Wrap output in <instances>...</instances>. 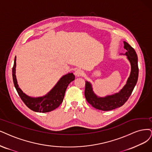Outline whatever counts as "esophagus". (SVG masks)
I'll list each match as a JSON object with an SVG mask.
<instances>
[{"instance_id": "esophagus-1", "label": "esophagus", "mask_w": 152, "mask_h": 152, "mask_svg": "<svg viewBox=\"0 0 152 152\" xmlns=\"http://www.w3.org/2000/svg\"><path fill=\"white\" fill-rule=\"evenodd\" d=\"M75 74L76 76L79 77V76H81L83 75V71L82 70H81L80 69H77L75 72Z\"/></svg>"}]
</instances>
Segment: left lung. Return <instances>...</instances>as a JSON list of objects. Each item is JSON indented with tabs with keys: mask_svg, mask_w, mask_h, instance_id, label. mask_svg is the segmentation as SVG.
<instances>
[{
	"mask_svg": "<svg viewBox=\"0 0 152 152\" xmlns=\"http://www.w3.org/2000/svg\"><path fill=\"white\" fill-rule=\"evenodd\" d=\"M124 48L126 50L125 54L127 59L131 65V72L125 85L115 94L107 95L104 97L98 96L93 91L91 83L86 81L85 95L87 102L96 109L102 111H110L119 108L125 103L130 96L135 86L138 77V57L134 49L128 42L124 41Z\"/></svg>",
	"mask_w": 152,
	"mask_h": 152,
	"instance_id": "obj_1",
	"label": "left lung"
}]
</instances>
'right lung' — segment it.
Segmentation results:
<instances>
[{
    "label": "right lung",
    "mask_w": 152,
    "mask_h": 152,
    "mask_svg": "<svg viewBox=\"0 0 152 152\" xmlns=\"http://www.w3.org/2000/svg\"><path fill=\"white\" fill-rule=\"evenodd\" d=\"M15 68L16 56L12 67V77L14 86L21 99L27 107L34 111L39 113H47L59 107L63 102L66 90L69 84L75 79V76L72 72L67 73L62 76L56 85L44 96L32 97L25 94L19 88L15 76Z\"/></svg>",
    "instance_id": "1"
}]
</instances>
